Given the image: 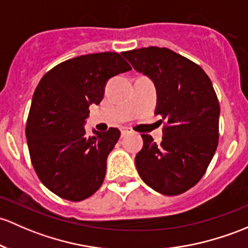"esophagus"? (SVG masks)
Returning <instances> with one entry per match:
<instances>
[{
    "label": "esophagus",
    "mask_w": 248,
    "mask_h": 248,
    "mask_svg": "<svg viewBox=\"0 0 248 248\" xmlns=\"http://www.w3.org/2000/svg\"><path fill=\"white\" fill-rule=\"evenodd\" d=\"M129 133H132V131L129 128H122L121 129V137H124V135L129 134Z\"/></svg>",
    "instance_id": "34e87169"
}]
</instances>
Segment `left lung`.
Listing matches in <instances>:
<instances>
[{
    "mask_svg": "<svg viewBox=\"0 0 248 248\" xmlns=\"http://www.w3.org/2000/svg\"><path fill=\"white\" fill-rule=\"evenodd\" d=\"M122 56L155 83V114L165 121L160 144L141 134L144 146L135 155L139 176L160 194H183L202 178L218 144L220 106L212 80L199 65L165 47Z\"/></svg>",
    "mask_w": 248,
    "mask_h": 248,
    "instance_id": "left-lung-1",
    "label": "left lung"
}]
</instances>
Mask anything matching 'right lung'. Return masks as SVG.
I'll use <instances>...</instances> for the list:
<instances>
[{
    "mask_svg": "<svg viewBox=\"0 0 248 248\" xmlns=\"http://www.w3.org/2000/svg\"><path fill=\"white\" fill-rule=\"evenodd\" d=\"M115 52L69 59L51 69L32 98L26 138L39 179L59 197L79 202L95 194L106 176L117 128L85 134L90 104H100L109 78L129 71Z\"/></svg>",
    "mask_w": 248,
    "mask_h": 248,
    "instance_id": "obj_1",
    "label": "right lung"
}]
</instances>
